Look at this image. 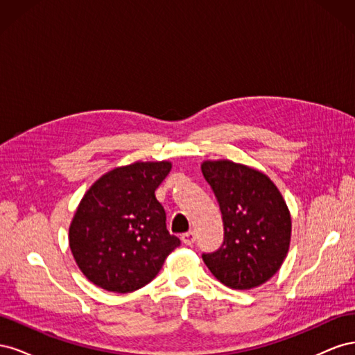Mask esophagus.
Wrapping results in <instances>:
<instances>
[{
	"label": "esophagus",
	"instance_id": "esophagus-1",
	"mask_svg": "<svg viewBox=\"0 0 355 355\" xmlns=\"http://www.w3.org/2000/svg\"><path fill=\"white\" fill-rule=\"evenodd\" d=\"M182 243L187 244V245H192L196 241V232L194 231H189V232H185L182 234Z\"/></svg>",
	"mask_w": 355,
	"mask_h": 355
}]
</instances>
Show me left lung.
<instances>
[{
  "label": "left lung",
  "mask_w": 355,
  "mask_h": 355,
  "mask_svg": "<svg viewBox=\"0 0 355 355\" xmlns=\"http://www.w3.org/2000/svg\"><path fill=\"white\" fill-rule=\"evenodd\" d=\"M201 171L218 198L225 239L202 261L231 288L250 290L280 270L292 237V218L274 182L231 159L202 161Z\"/></svg>",
  "instance_id": "8db88e82"
}]
</instances>
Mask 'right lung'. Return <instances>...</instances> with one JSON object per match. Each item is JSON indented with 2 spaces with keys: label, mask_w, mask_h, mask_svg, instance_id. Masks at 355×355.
I'll return each instance as SVG.
<instances>
[{
  "label": "right lung",
  "mask_w": 355,
  "mask_h": 355,
  "mask_svg": "<svg viewBox=\"0 0 355 355\" xmlns=\"http://www.w3.org/2000/svg\"><path fill=\"white\" fill-rule=\"evenodd\" d=\"M170 161H136L106 171L81 198L69 225V247L89 282L130 293L153 282L180 244L166 227L155 189Z\"/></svg>",
  "instance_id": "obj_1"
}]
</instances>
